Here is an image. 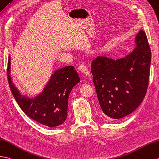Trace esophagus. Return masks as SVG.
<instances>
[{"mask_svg": "<svg viewBox=\"0 0 159 159\" xmlns=\"http://www.w3.org/2000/svg\"><path fill=\"white\" fill-rule=\"evenodd\" d=\"M79 70H80L83 73H84V75H86L87 76H89L90 75H89V70H88V68L87 66L84 64H81L80 66H79Z\"/></svg>", "mask_w": 159, "mask_h": 159, "instance_id": "esophagus-1", "label": "esophagus"}]
</instances>
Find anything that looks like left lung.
<instances>
[{
  "label": "left lung",
  "mask_w": 159,
  "mask_h": 159,
  "mask_svg": "<svg viewBox=\"0 0 159 159\" xmlns=\"http://www.w3.org/2000/svg\"><path fill=\"white\" fill-rule=\"evenodd\" d=\"M136 48L114 60L98 56L91 63V73L102 112L107 117L120 119L142 102L149 83L151 51L146 33L140 30Z\"/></svg>",
  "instance_id": "obj_1"
}]
</instances>
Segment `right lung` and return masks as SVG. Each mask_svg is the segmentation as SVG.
<instances>
[{"label":"right lung","mask_w":159,"mask_h":159,"mask_svg":"<svg viewBox=\"0 0 159 159\" xmlns=\"http://www.w3.org/2000/svg\"><path fill=\"white\" fill-rule=\"evenodd\" d=\"M11 57L7 64V79L14 98L28 116L49 127L61 125L68 114V100L72 88L80 82V77L72 66L55 71L42 93L34 98L24 96L14 85L10 75Z\"/></svg>","instance_id":"right-lung-1"}]
</instances>
